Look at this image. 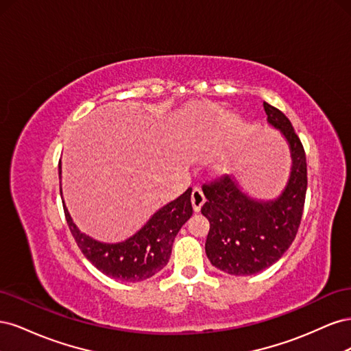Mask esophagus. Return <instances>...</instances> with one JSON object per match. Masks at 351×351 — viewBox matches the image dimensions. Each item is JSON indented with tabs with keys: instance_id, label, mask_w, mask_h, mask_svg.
<instances>
[{
	"instance_id": "obj_1",
	"label": "esophagus",
	"mask_w": 351,
	"mask_h": 351,
	"mask_svg": "<svg viewBox=\"0 0 351 351\" xmlns=\"http://www.w3.org/2000/svg\"><path fill=\"white\" fill-rule=\"evenodd\" d=\"M192 204H193V209L196 212L200 210L202 205L205 204V195L202 192L200 187H195L193 192H192Z\"/></svg>"
}]
</instances>
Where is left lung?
Returning a JSON list of instances; mask_svg holds the SVG:
<instances>
[{
    "mask_svg": "<svg viewBox=\"0 0 351 351\" xmlns=\"http://www.w3.org/2000/svg\"><path fill=\"white\" fill-rule=\"evenodd\" d=\"M268 123L281 130L291 152V176L275 200H253L230 176L212 178L202 186V206L209 224L206 256L215 268L231 275H253L277 262L295 239L303 215L307 165L304 147L290 120L278 108L263 102Z\"/></svg>",
    "mask_w": 351,
    "mask_h": 351,
    "instance_id": "1",
    "label": "left lung"
}]
</instances>
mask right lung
I'll return each mask as SVG.
<instances>
[{
    "mask_svg": "<svg viewBox=\"0 0 351 351\" xmlns=\"http://www.w3.org/2000/svg\"><path fill=\"white\" fill-rule=\"evenodd\" d=\"M58 176L61 177V162L58 164ZM192 214V189L189 187L182 196L159 209L133 237L123 243L107 244L80 232L64 205V215L71 236L84 258L102 274L125 282L151 278L165 267L171 256L177 232Z\"/></svg>",
    "mask_w": 351,
    "mask_h": 351,
    "instance_id": "add662e5",
    "label": "right lung"
}]
</instances>
